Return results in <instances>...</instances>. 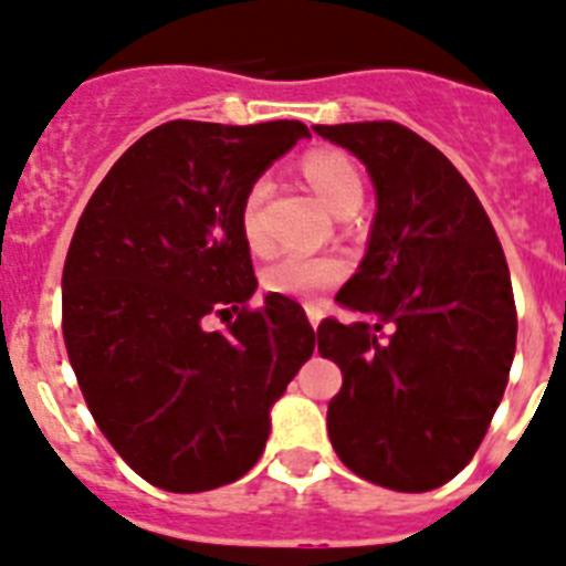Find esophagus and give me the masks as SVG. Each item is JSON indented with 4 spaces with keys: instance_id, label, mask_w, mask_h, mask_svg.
<instances>
[{
    "instance_id": "esophagus-1",
    "label": "esophagus",
    "mask_w": 566,
    "mask_h": 566,
    "mask_svg": "<svg viewBox=\"0 0 566 566\" xmlns=\"http://www.w3.org/2000/svg\"><path fill=\"white\" fill-rule=\"evenodd\" d=\"M305 311H307V319H311L313 331H316V327H319V322H322V316H325V313H322V307H319V305H307Z\"/></svg>"
}]
</instances>
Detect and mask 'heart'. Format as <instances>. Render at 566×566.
Segmentation results:
<instances>
[{"label":"heart","instance_id":"heart-1","mask_svg":"<svg viewBox=\"0 0 566 566\" xmlns=\"http://www.w3.org/2000/svg\"><path fill=\"white\" fill-rule=\"evenodd\" d=\"M302 175H305L313 192L319 195V201L336 216L354 212L363 203V175L356 172V166L339 151L316 149L305 155ZM268 187V178H259L253 187L247 189L244 203H241V230H244V239L250 247L261 244L259 210ZM342 275H345V264L334 255L284 253L264 268L261 284L270 293H282V296H313V293L334 287Z\"/></svg>","mask_w":566,"mask_h":566}]
</instances>
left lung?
<instances>
[{"label": "left lung", "mask_w": 566, "mask_h": 566, "mask_svg": "<svg viewBox=\"0 0 566 566\" xmlns=\"http://www.w3.org/2000/svg\"><path fill=\"white\" fill-rule=\"evenodd\" d=\"M374 184L368 247L325 319L342 368L327 434L350 472L397 492L452 481L478 452L515 356V298L495 227L443 151L400 123L313 126ZM391 329L388 337H379Z\"/></svg>", "instance_id": "left-lung-1"}]
</instances>
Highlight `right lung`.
<instances>
[{"instance_id":"right-lung-1","label":"right lung","mask_w":566,"mask_h":566,"mask_svg":"<svg viewBox=\"0 0 566 566\" xmlns=\"http://www.w3.org/2000/svg\"><path fill=\"white\" fill-rule=\"evenodd\" d=\"M302 137L298 120L164 123L80 216L65 348L99 431L151 486L189 495L250 472L270 408L316 348L293 298L268 293L247 311L259 282L241 230L247 189ZM210 312L224 335L206 327Z\"/></svg>"}]
</instances>
